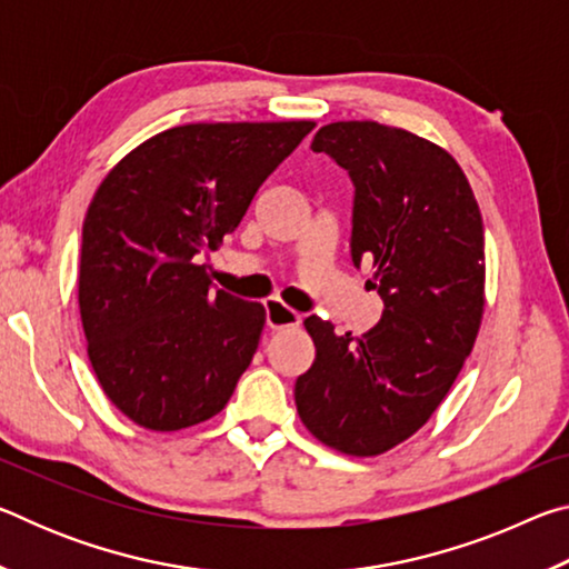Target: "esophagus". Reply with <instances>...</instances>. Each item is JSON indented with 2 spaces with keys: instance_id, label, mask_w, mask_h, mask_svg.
I'll return each mask as SVG.
<instances>
[{
  "instance_id": "1",
  "label": "esophagus",
  "mask_w": 569,
  "mask_h": 569,
  "mask_svg": "<svg viewBox=\"0 0 569 569\" xmlns=\"http://www.w3.org/2000/svg\"><path fill=\"white\" fill-rule=\"evenodd\" d=\"M266 323L271 326V329H288V326L301 323V313L293 311V308H288L283 301H278V298H268Z\"/></svg>"
}]
</instances>
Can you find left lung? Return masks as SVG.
<instances>
[{
	"label": "left lung",
	"instance_id": "obj_1",
	"mask_svg": "<svg viewBox=\"0 0 569 569\" xmlns=\"http://www.w3.org/2000/svg\"><path fill=\"white\" fill-rule=\"evenodd\" d=\"M353 182L351 261H371L381 321L359 339L303 321L316 346L296 379L311 435L351 457L381 455L427 423L475 346L485 311V228L457 160L435 142L373 120L316 132Z\"/></svg>",
	"mask_w": 569,
	"mask_h": 569
}]
</instances>
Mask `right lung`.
I'll list each match as a JSON object with an SVG mask.
<instances>
[{
  "mask_svg": "<svg viewBox=\"0 0 569 569\" xmlns=\"http://www.w3.org/2000/svg\"><path fill=\"white\" fill-rule=\"evenodd\" d=\"M313 122H198L156 134L102 180L82 226L92 369L124 417L178 431L226 407L266 308L213 288L198 256L243 220Z\"/></svg>",
  "mask_w": 569,
  "mask_h": 569,
  "instance_id": "obj_1",
  "label": "right lung"
}]
</instances>
